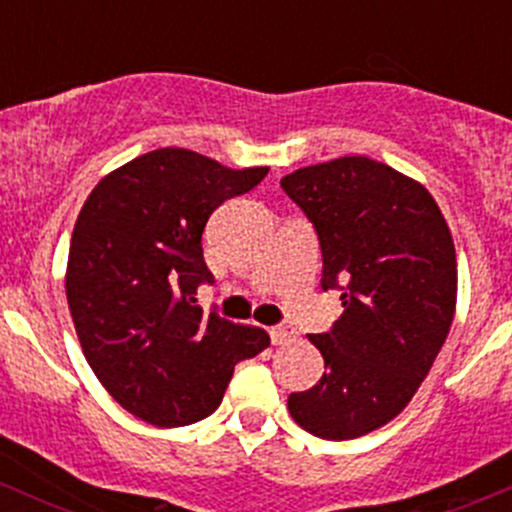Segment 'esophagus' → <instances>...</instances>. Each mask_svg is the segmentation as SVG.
Wrapping results in <instances>:
<instances>
[{"mask_svg":"<svg viewBox=\"0 0 512 512\" xmlns=\"http://www.w3.org/2000/svg\"><path fill=\"white\" fill-rule=\"evenodd\" d=\"M270 339L275 347H285V344H292L297 339V332L289 327H272L270 329Z\"/></svg>","mask_w":512,"mask_h":512,"instance_id":"1","label":"esophagus"}]
</instances>
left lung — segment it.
Segmentation results:
<instances>
[{
  "mask_svg": "<svg viewBox=\"0 0 512 512\" xmlns=\"http://www.w3.org/2000/svg\"><path fill=\"white\" fill-rule=\"evenodd\" d=\"M317 227L322 287H342L332 332L309 334L324 356L312 389L289 394L304 431L349 441L409 406L456 314L451 230L433 195L386 163L344 156L282 178Z\"/></svg>",
  "mask_w": 512,
  "mask_h": 512,
  "instance_id": "8db88e82",
  "label": "left lung"
}]
</instances>
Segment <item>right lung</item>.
I'll use <instances>...</instances> for the list:
<instances>
[{"label": "right lung", "mask_w": 512, "mask_h": 512, "mask_svg": "<svg viewBox=\"0 0 512 512\" xmlns=\"http://www.w3.org/2000/svg\"><path fill=\"white\" fill-rule=\"evenodd\" d=\"M267 165L227 168L188 148H158L98 180L76 218L66 299L103 389L153 426H188L223 401L235 364L267 349L265 329L203 314V230Z\"/></svg>", "instance_id": "obj_1"}]
</instances>
